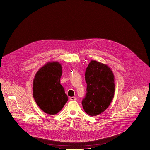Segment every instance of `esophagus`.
I'll use <instances>...</instances> for the list:
<instances>
[{
	"mask_svg": "<svg viewBox=\"0 0 150 150\" xmlns=\"http://www.w3.org/2000/svg\"><path fill=\"white\" fill-rule=\"evenodd\" d=\"M76 100V98H75V97H70V100H71V101H74Z\"/></svg>",
	"mask_w": 150,
	"mask_h": 150,
	"instance_id": "esophagus-1",
	"label": "esophagus"
}]
</instances>
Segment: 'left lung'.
<instances>
[{
    "mask_svg": "<svg viewBox=\"0 0 150 150\" xmlns=\"http://www.w3.org/2000/svg\"><path fill=\"white\" fill-rule=\"evenodd\" d=\"M85 80L87 93L82 102L83 108L89 115H98L107 110L113 99V73L107 64L91 60L86 69Z\"/></svg>",
    "mask_w": 150,
    "mask_h": 150,
    "instance_id": "left-lung-1",
    "label": "left lung"
}]
</instances>
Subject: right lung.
Segmentation results:
<instances>
[{"label":"right lung","instance_id":"add662e5","mask_svg":"<svg viewBox=\"0 0 150 150\" xmlns=\"http://www.w3.org/2000/svg\"><path fill=\"white\" fill-rule=\"evenodd\" d=\"M62 74L61 64L50 61L39 69L33 79V98L40 109L49 115L58 113L68 100L60 83Z\"/></svg>","mask_w":150,"mask_h":150}]
</instances>
